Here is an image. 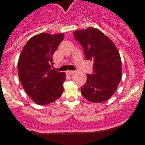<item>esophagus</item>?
<instances>
[{
  "label": "esophagus",
  "instance_id": "obj_1",
  "mask_svg": "<svg viewBox=\"0 0 145 145\" xmlns=\"http://www.w3.org/2000/svg\"><path fill=\"white\" fill-rule=\"evenodd\" d=\"M66 73L69 75H72V74L75 73V71H72V70H67V71L66 72Z\"/></svg>",
  "mask_w": 145,
  "mask_h": 145
}]
</instances>
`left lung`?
Wrapping results in <instances>:
<instances>
[{"label": "left lung", "instance_id": "8db88e82", "mask_svg": "<svg viewBox=\"0 0 145 145\" xmlns=\"http://www.w3.org/2000/svg\"><path fill=\"white\" fill-rule=\"evenodd\" d=\"M74 37L84 48L86 59L93 61L91 75L82 87V95L91 102L107 101L116 92L122 78L121 59L116 45L99 29L76 30Z\"/></svg>", "mask_w": 145, "mask_h": 145}]
</instances>
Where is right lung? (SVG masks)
<instances>
[{
  "mask_svg": "<svg viewBox=\"0 0 145 145\" xmlns=\"http://www.w3.org/2000/svg\"><path fill=\"white\" fill-rule=\"evenodd\" d=\"M63 33H40L27 42L20 55L18 73L23 88L38 105L54 102L63 93L65 73L52 69L54 54Z\"/></svg>",
  "mask_w": 145,
  "mask_h": 145,
  "instance_id": "right-lung-1",
  "label": "right lung"
}]
</instances>
